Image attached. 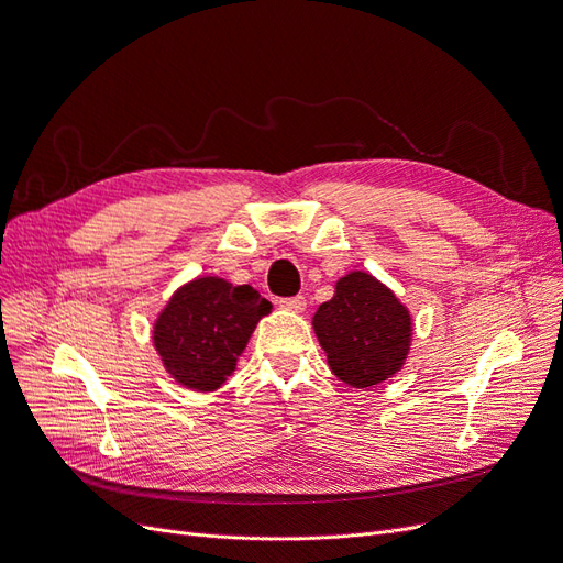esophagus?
Masks as SVG:
<instances>
[{
	"instance_id": "34e87169",
	"label": "esophagus",
	"mask_w": 563,
	"mask_h": 563,
	"mask_svg": "<svg viewBox=\"0 0 563 563\" xmlns=\"http://www.w3.org/2000/svg\"><path fill=\"white\" fill-rule=\"evenodd\" d=\"M279 305H282L284 309H288V311H296V313H300V311H305L307 300H305L302 296H294V298H284Z\"/></svg>"
}]
</instances>
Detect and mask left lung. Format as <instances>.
<instances>
[{
    "mask_svg": "<svg viewBox=\"0 0 563 563\" xmlns=\"http://www.w3.org/2000/svg\"><path fill=\"white\" fill-rule=\"evenodd\" d=\"M411 317L388 286L367 273H349L332 300L313 313V332L334 376L353 388L384 384L411 346Z\"/></svg>",
    "mask_w": 563,
    "mask_h": 563,
    "instance_id": "8db88e82",
    "label": "left lung"
}]
</instances>
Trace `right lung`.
<instances>
[{
	"mask_svg": "<svg viewBox=\"0 0 563 563\" xmlns=\"http://www.w3.org/2000/svg\"><path fill=\"white\" fill-rule=\"evenodd\" d=\"M273 305L252 286L198 277L168 300L154 323V349L179 386L210 393L227 380L256 323Z\"/></svg>",
	"mask_w": 563,
	"mask_h": 563,
	"instance_id": "add662e5",
	"label": "right lung"
}]
</instances>
